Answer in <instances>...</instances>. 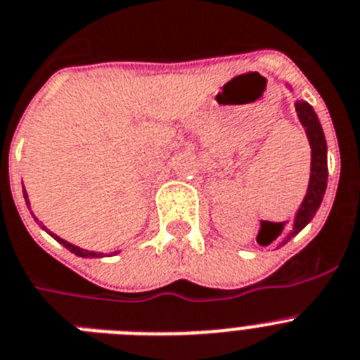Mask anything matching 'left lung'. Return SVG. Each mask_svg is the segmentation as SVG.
I'll return each instance as SVG.
<instances>
[{"label":"left lung","instance_id":"1","mask_svg":"<svg viewBox=\"0 0 360 360\" xmlns=\"http://www.w3.org/2000/svg\"><path fill=\"white\" fill-rule=\"evenodd\" d=\"M291 89V85H288ZM295 110H297V116H299L300 124H302L304 131H306V136H308L309 147H311V173H309V184L308 191L304 196L302 204L295 213L293 226H291L290 233L284 236L278 244V248L293 238L297 233H300L304 227L311 222V218L315 217V213L319 211L322 204V198H324V193H326L328 186V146L326 138H324V131H322V125L319 122L317 112L313 110V107L309 105L308 101L297 100L295 101ZM282 226L284 224H273V222H264L262 229L259 233V244L260 245H269L276 236L282 233Z\"/></svg>","mask_w":360,"mask_h":360}]
</instances>
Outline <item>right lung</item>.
<instances>
[{
    "label": "right lung",
    "mask_w": 360,
    "mask_h": 360,
    "mask_svg": "<svg viewBox=\"0 0 360 360\" xmlns=\"http://www.w3.org/2000/svg\"><path fill=\"white\" fill-rule=\"evenodd\" d=\"M23 196H25V202H27V205H29V210H30L29 195H27L25 187H23ZM32 217H34V213H32ZM34 220H36V222H39V220H38V218H36V217H34ZM39 226H41L43 229H45V231H47L49 235L52 236V238H54V240H58L61 245H63V248H67V250H69L70 253L78 255V257H82V259H100V257H103V253H96V251H87V250H84V248H78V245H75V244H70V242L63 240V238H60V236L54 235V233H52V231H49L47 227L43 226L41 222H39ZM116 253H120V251H115V255H116Z\"/></svg>",
    "instance_id": "right-lung-1"
}]
</instances>
